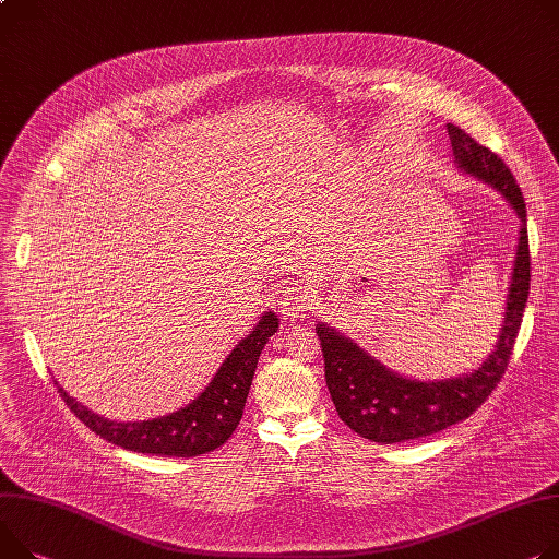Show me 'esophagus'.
I'll list each match as a JSON object with an SVG mask.
<instances>
[{"label":"esophagus","instance_id":"esophagus-1","mask_svg":"<svg viewBox=\"0 0 559 559\" xmlns=\"http://www.w3.org/2000/svg\"><path fill=\"white\" fill-rule=\"evenodd\" d=\"M313 305V295L307 288H297L290 286L286 290H282V299H280V311L284 318L288 320H297L302 318Z\"/></svg>","mask_w":559,"mask_h":559}]
</instances>
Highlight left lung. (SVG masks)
Instances as JSON below:
<instances>
[{"mask_svg": "<svg viewBox=\"0 0 559 559\" xmlns=\"http://www.w3.org/2000/svg\"><path fill=\"white\" fill-rule=\"evenodd\" d=\"M448 134L459 171L497 190L522 222L503 322L495 349L477 369L441 380L405 378L362 352L345 333L324 322L316 324L326 388L337 416L362 439L382 445L437 435L481 407L508 367L528 299L531 254L522 190L495 152L479 145L456 124H448Z\"/></svg>", "mask_w": 559, "mask_h": 559, "instance_id": "8db88e82", "label": "left lung"}]
</instances>
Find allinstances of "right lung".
Wrapping results in <instances>:
<instances>
[{
    "mask_svg": "<svg viewBox=\"0 0 559 559\" xmlns=\"http://www.w3.org/2000/svg\"><path fill=\"white\" fill-rule=\"evenodd\" d=\"M277 329L280 318L273 311H266L252 331L239 340V345L228 354L207 388L192 403L158 418L127 423L109 420L80 405L60 388L58 380L56 384L69 409L100 439L143 454L199 456L224 445L237 429L257 360Z\"/></svg>",
    "mask_w": 559,
    "mask_h": 559,
    "instance_id": "right-lung-1",
    "label": "right lung"
}]
</instances>
